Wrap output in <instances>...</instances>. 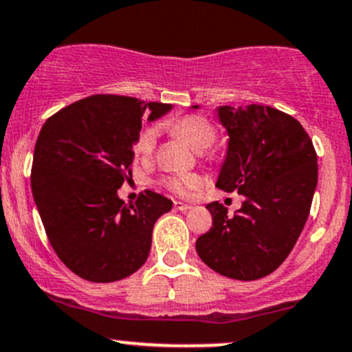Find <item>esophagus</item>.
I'll list each match as a JSON object with an SVG mask.
<instances>
[{"mask_svg": "<svg viewBox=\"0 0 352 352\" xmlns=\"http://www.w3.org/2000/svg\"><path fill=\"white\" fill-rule=\"evenodd\" d=\"M175 208L180 212H187L190 210L192 206H188V204H184V202H175Z\"/></svg>", "mask_w": 352, "mask_h": 352, "instance_id": "obj_1", "label": "esophagus"}]
</instances>
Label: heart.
<instances>
[{
	"label": "heart",
	"instance_id": "heart-1",
	"mask_svg": "<svg viewBox=\"0 0 352 352\" xmlns=\"http://www.w3.org/2000/svg\"><path fill=\"white\" fill-rule=\"evenodd\" d=\"M170 132L182 140L187 142L192 148L197 152H204V150L210 148L217 140V126L210 122V120L202 117V115H185L173 120L168 125ZM157 133L153 129H146L140 135L137 142V152L142 157L152 155L153 148H155ZM202 185V179L195 173H187V175H175L167 179V187L172 192L180 195H188L195 192L197 188Z\"/></svg>",
	"mask_w": 352,
	"mask_h": 352
}]
</instances>
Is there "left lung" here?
<instances>
[{
	"instance_id": "left-lung-1",
	"label": "left lung",
	"mask_w": 352,
	"mask_h": 352,
	"mask_svg": "<svg viewBox=\"0 0 352 352\" xmlns=\"http://www.w3.org/2000/svg\"><path fill=\"white\" fill-rule=\"evenodd\" d=\"M199 108V107H194ZM229 133L217 187L244 195L234 215L212 202V227L195 242L199 257L237 280L269 276L294 249L318 185V155L296 118L264 105L219 107Z\"/></svg>"
}]
</instances>
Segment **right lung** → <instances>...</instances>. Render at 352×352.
<instances>
[{
  "label": "right lung",
  "instance_id": "right-lung-1",
  "mask_svg": "<svg viewBox=\"0 0 352 352\" xmlns=\"http://www.w3.org/2000/svg\"><path fill=\"white\" fill-rule=\"evenodd\" d=\"M167 103L91 95L61 108L34 145L32 190L48 241L67 267L90 283H115L145 264L157 219L172 200L145 190L125 204L142 118H160Z\"/></svg>",
  "mask_w": 352,
  "mask_h": 352
}]
</instances>
